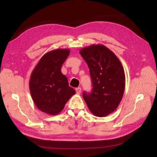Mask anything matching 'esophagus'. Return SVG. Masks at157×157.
<instances>
[{"label": "esophagus", "instance_id": "34e87169", "mask_svg": "<svg viewBox=\"0 0 157 157\" xmlns=\"http://www.w3.org/2000/svg\"><path fill=\"white\" fill-rule=\"evenodd\" d=\"M75 90H76V92H77V94H80V93H81V88H80V87L77 88Z\"/></svg>", "mask_w": 157, "mask_h": 157}]
</instances>
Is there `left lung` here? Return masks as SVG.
<instances>
[{"label": "left lung", "mask_w": 157, "mask_h": 157, "mask_svg": "<svg viewBox=\"0 0 157 157\" xmlns=\"http://www.w3.org/2000/svg\"><path fill=\"white\" fill-rule=\"evenodd\" d=\"M88 64L92 91L84 92L83 98L95 116L106 117L121 103L125 88V74L117 56L106 46L92 44L80 50Z\"/></svg>", "instance_id": "8db88e82"}]
</instances>
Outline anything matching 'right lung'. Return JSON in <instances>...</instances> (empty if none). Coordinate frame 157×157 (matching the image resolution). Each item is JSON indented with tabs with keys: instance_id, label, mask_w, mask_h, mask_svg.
I'll list each match as a JSON object with an SVG mask.
<instances>
[{
	"instance_id": "obj_1",
	"label": "right lung",
	"mask_w": 157,
	"mask_h": 157,
	"mask_svg": "<svg viewBox=\"0 0 157 157\" xmlns=\"http://www.w3.org/2000/svg\"><path fill=\"white\" fill-rule=\"evenodd\" d=\"M69 49L47 52L33 69L29 80L31 97L36 107L48 115H57L76 92L61 71Z\"/></svg>"
}]
</instances>
